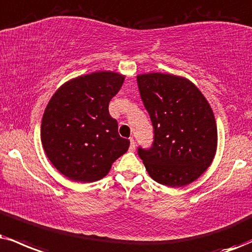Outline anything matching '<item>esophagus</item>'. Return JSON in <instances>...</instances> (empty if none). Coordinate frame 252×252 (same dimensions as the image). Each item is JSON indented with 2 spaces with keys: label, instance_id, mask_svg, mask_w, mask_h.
<instances>
[{
  "label": "esophagus",
  "instance_id": "34e87169",
  "mask_svg": "<svg viewBox=\"0 0 252 252\" xmlns=\"http://www.w3.org/2000/svg\"><path fill=\"white\" fill-rule=\"evenodd\" d=\"M129 142H131V145H129V150H131V151H135V142H134V139L129 138Z\"/></svg>",
  "mask_w": 252,
  "mask_h": 252
}]
</instances>
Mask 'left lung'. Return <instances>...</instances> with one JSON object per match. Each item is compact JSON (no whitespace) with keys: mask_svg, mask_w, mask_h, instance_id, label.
<instances>
[{"mask_svg":"<svg viewBox=\"0 0 252 252\" xmlns=\"http://www.w3.org/2000/svg\"><path fill=\"white\" fill-rule=\"evenodd\" d=\"M139 92L154 129L150 148H138L154 181L182 187L213 162L217 127L209 102L188 79L168 73L136 77Z\"/></svg>","mask_w":252,"mask_h":252,"instance_id":"left-lung-1","label":"left lung"}]
</instances>
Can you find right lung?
Instances as JSON below:
<instances>
[{"instance_id": "1", "label": "right lung", "mask_w": 252, "mask_h": 252, "mask_svg": "<svg viewBox=\"0 0 252 252\" xmlns=\"http://www.w3.org/2000/svg\"><path fill=\"white\" fill-rule=\"evenodd\" d=\"M125 76L98 71L77 77L56 91L43 114L40 138L58 172L76 182L98 181L126 153L128 139L118 133L108 104Z\"/></svg>"}]
</instances>
